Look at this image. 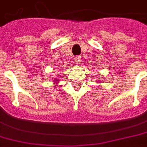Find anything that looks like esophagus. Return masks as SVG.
I'll use <instances>...</instances> for the list:
<instances>
[{"mask_svg": "<svg viewBox=\"0 0 147 147\" xmlns=\"http://www.w3.org/2000/svg\"><path fill=\"white\" fill-rule=\"evenodd\" d=\"M75 62L77 63V64H80L81 63V57L80 56H76L75 58Z\"/></svg>", "mask_w": 147, "mask_h": 147, "instance_id": "esophagus-1", "label": "esophagus"}]
</instances>
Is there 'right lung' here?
<instances>
[{"instance_id": "right-lung-1", "label": "right lung", "mask_w": 147, "mask_h": 147, "mask_svg": "<svg viewBox=\"0 0 147 147\" xmlns=\"http://www.w3.org/2000/svg\"><path fill=\"white\" fill-rule=\"evenodd\" d=\"M54 80H55V81H56V82H58V81H59V80H58L57 78H55Z\"/></svg>"}]
</instances>
